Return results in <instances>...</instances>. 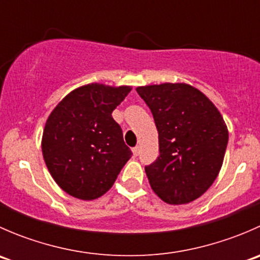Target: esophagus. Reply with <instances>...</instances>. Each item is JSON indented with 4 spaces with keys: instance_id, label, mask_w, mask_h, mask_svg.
Returning a JSON list of instances; mask_svg holds the SVG:
<instances>
[{
    "instance_id": "esophagus-1",
    "label": "esophagus",
    "mask_w": 260,
    "mask_h": 260,
    "mask_svg": "<svg viewBox=\"0 0 260 260\" xmlns=\"http://www.w3.org/2000/svg\"><path fill=\"white\" fill-rule=\"evenodd\" d=\"M132 152H133V156H138V153H140V147L138 146H136V147H133L132 148Z\"/></svg>"
}]
</instances>
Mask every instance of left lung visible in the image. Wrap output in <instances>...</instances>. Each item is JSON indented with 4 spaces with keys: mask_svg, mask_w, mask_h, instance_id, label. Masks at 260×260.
<instances>
[{
    "mask_svg": "<svg viewBox=\"0 0 260 260\" xmlns=\"http://www.w3.org/2000/svg\"><path fill=\"white\" fill-rule=\"evenodd\" d=\"M153 114L159 156L145 167L153 192L170 205L200 198L216 180L229 132L214 103L186 83L136 88Z\"/></svg>",
    "mask_w": 260,
    "mask_h": 260,
    "instance_id": "1",
    "label": "left lung"
}]
</instances>
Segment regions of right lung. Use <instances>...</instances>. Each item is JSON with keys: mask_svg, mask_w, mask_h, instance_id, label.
Segmentation results:
<instances>
[{"mask_svg": "<svg viewBox=\"0 0 260 260\" xmlns=\"http://www.w3.org/2000/svg\"><path fill=\"white\" fill-rule=\"evenodd\" d=\"M132 88L91 83L70 91L49 115L41 149L60 188L95 200L113 186L132 156L112 112Z\"/></svg>", "mask_w": 260, "mask_h": 260, "instance_id": "1", "label": "right lung"}]
</instances>
